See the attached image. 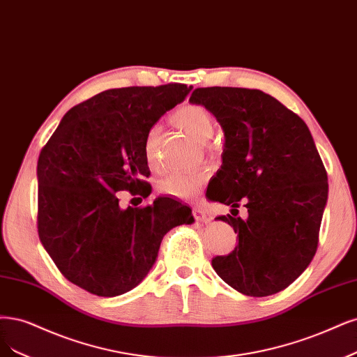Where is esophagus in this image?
<instances>
[{"instance_id": "obj_1", "label": "esophagus", "mask_w": 357, "mask_h": 357, "mask_svg": "<svg viewBox=\"0 0 357 357\" xmlns=\"http://www.w3.org/2000/svg\"><path fill=\"white\" fill-rule=\"evenodd\" d=\"M193 217L196 218V221H201V223H210V217L206 215L205 210L202 206H195L193 208Z\"/></svg>"}]
</instances>
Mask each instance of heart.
<instances>
[{
	"label": "heart",
	"instance_id": "b5f03b06",
	"mask_svg": "<svg viewBox=\"0 0 357 357\" xmlns=\"http://www.w3.org/2000/svg\"><path fill=\"white\" fill-rule=\"evenodd\" d=\"M176 124L186 131L196 142L205 143L214 132V119L206 109L198 105H186L180 107L173 115ZM159 139L161 127L155 126L147 132L144 140V158L151 168L158 165ZM205 181V174L201 171L193 173H174L164 177L158 183V190L162 195L173 196L178 199H193L199 193Z\"/></svg>",
	"mask_w": 357,
	"mask_h": 357
}]
</instances>
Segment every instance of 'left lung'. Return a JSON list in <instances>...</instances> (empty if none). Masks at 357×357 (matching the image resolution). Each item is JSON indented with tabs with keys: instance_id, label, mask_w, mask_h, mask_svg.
<instances>
[{
	"instance_id": "left-lung-1",
	"label": "left lung",
	"mask_w": 357,
	"mask_h": 357,
	"mask_svg": "<svg viewBox=\"0 0 357 357\" xmlns=\"http://www.w3.org/2000/svg\"><path fill=\"white\" fill-rule=\"evenodd\" d=\"M189 102L211 112L225 132L223 164L206 196L231 214L241 201L248 208L245 220L217 217L238 233V245L213 258V267L245 296H272L309 267L317 250L328 176L309 127L260 90L196 89Z\"/></svg>"
}]
</instances>
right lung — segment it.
<instances>
[{
	"mask_svg": "<svg viewBox=\"0 0 357 357\" xmlns=\"http://www.w3.org/2000/svg\"><path fill=\"white\" fill-rule=\"evenodd\" d=\"M192 91L184 84L112 89L61 118L38 158V235L69 282L116 297L149 275L162 238L192 225V210L158 196L143 208L119 205L121 190L147 198V132Z\"/></svg>",
	"mask_w": 357,
	"mask_h": 357,
	"instance_id": "obj_1",
	"label": "right lung"
}]
</instances>
